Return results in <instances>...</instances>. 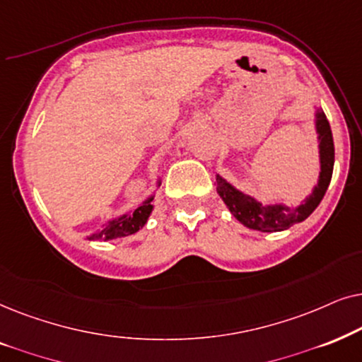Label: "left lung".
Returning a JSON list of instances; mask_svg holds the SVG:
<instances>
[{"label": "left lung", "mask_w": 362, "mask_h": 362, "mask_svg": "<svg viewBox=\"0 0 362 362\" xmlns=\"http://www.w3.org/2000/svg\"><path fill=\"white\" fill-rule=\"evenodd\" d=\"M316 132L320 142V178L313 187V192L296 206H288L283 204L263 205L253 197H250L238 189H235L223 177L216 175V192L228 206L230 214L240 223L258 231H281L290 228L291 225L306 220L316 206L321 204L332 177L334 167V142L329 122L321 109L316 110Z\"/></svg>", "instance_id": "1"}]
</instances>
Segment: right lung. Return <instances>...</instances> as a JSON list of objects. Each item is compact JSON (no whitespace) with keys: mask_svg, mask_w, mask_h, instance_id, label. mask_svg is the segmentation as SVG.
I'll list each match as a JSON object with an SVG mask.
<instances>
[{"mask_svg":"<svg viewBox=\"0 0 362 362\" xmlns=\"http://www.w3.org/2000/svg\"><path fill=\"white\" fill-rule=\"evenodd\" d=\"M157 185H160V180H157ZM152 200H153V195H151L148 199L144 200L136 210L131 211V214H124V215H120L119 218L109 220L107 223L103 225V228H100L99 231H95V233H93L88 238L89 240H104V242H107V240L122 238V237H127V235L136 233V231L141 230L142 226L147 223L148 216H151V214H152V210H153Z\"/></svg>","mask_w":362,"mask_h":362,"instance_id":"add662e5","label":"right lung"}]
</instances>
